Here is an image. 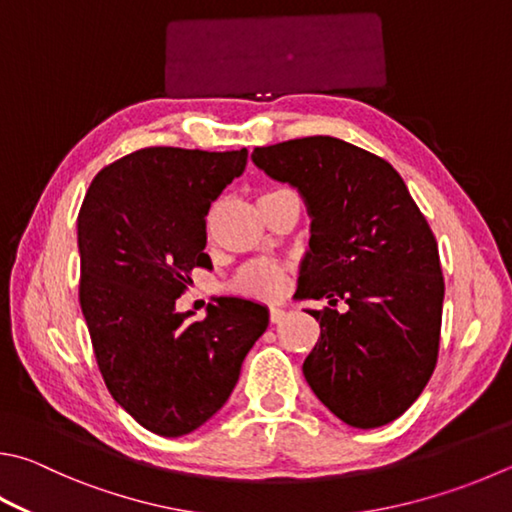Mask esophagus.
Segmentation results:
<instances>
[{
    "mask_svg": "<svg viewBox=\"0 0 512 512\" xmlns=\"http://www.w3.org/2000/svg\"><path fill=\"white\" fill-rule=\"evenodd\" d=\"M282 318H284V309H280V306H271V322L277 324L282 322Z\"/></svg>",
    "mask_w": 512,
    "mask_h": 512,
    "instance_id": "34e87169",
    "label": "esophagus"
}]
</instances>
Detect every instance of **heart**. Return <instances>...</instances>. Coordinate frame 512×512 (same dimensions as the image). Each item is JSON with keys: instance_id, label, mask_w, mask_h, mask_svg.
Wrapping results in <instances>:
<instances>
[{"instance_id": "1", "label": "heart", "mask_w": 512, "mask_h": 512, "mask_svg": "<svg viewBox=\"0 0 512 512\" xmlns=\"http://www.w3.org/2000/svg\"><path fill=\"white\" fill-rule=\"evenodd\" d=\"M280 192H286V190L266 192L259 197V201L271 199ZM286 284H288V280H286V273L282 266L257 262V264H248L241 268L235 277V282H232V288H235V291L241 295L257 297V300H277V297L286 291Z\"/></svg>"}]
</instances>
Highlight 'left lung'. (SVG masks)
Instances as JSON below:
<instances>
[{
    "instance_id": "8db88e82",
    "label": "left lung",
    "mask_w": 512,
    "mask_h": 512,
    "mask_svg": "<svg viewBox=\"0 0 512 512\" xmlns=\"http://www.w3.org/2000/svg\"><path fill=\"white\" fill-rule=\"evenodd\" d=\"M253 163L293 185L311 215L297 300L349 309L309 311L320 338L302 371L313 394L351 427L392 423L427 385L439 356V246L385 159L333 136L255 147Z\"/></svg>"
}]
</instances>
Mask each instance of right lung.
Returning a JSON list of instances; mask_svg holds the SVG:
<instances>
[{
    "mask_svg": "<svg viewBox=\"0 0 512 512\" xmlns=\"http://www.w3.org/2000/svg\"><path fill=\"white\" fill-rule=\"evenodd\" d=\"M248 152L145 147L96 174L78 215L80 306L109 394L154 434L183 436L235 389L268 309L217 297L176 313L194 268L212 266L206 215Z\"/></svg>",
    "mask_w": 512,
    "mask_h": 512,
    "instance_id": "obj_1",
    "label": "right lung"
}]
</instances>
